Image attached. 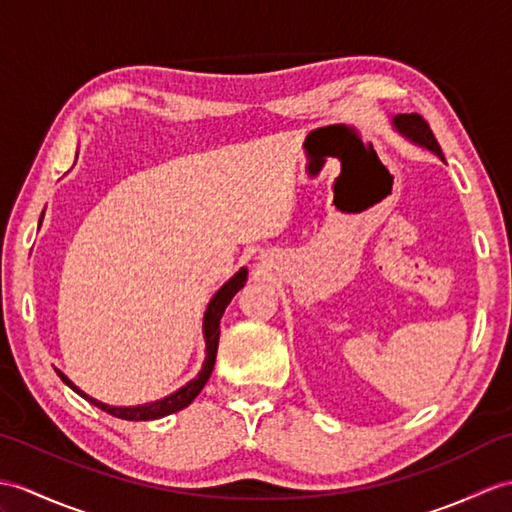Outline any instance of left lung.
<instances>
[{
	"label": "left lung",
	"mask_w": 512,
	"mask_h": 512,
	"mask_svg": "<svg viewBox=\"0 0 512 512\" xmlns=\"http://www.w3.org/2000/svg\"><path fill=\"white\" fill-rule=\"evenodd\" d=\"M395 126L401 130L403 135L410 137L412 141H417V144L425 146L427 150L436 152L438 157H441V159L445 161L443 152H441V146H438V141H436V137H434V133H432L430 124H427L421 115H417V113H410V115L403 113V115H397V117H395Z\"/></svg>",
	"instance_id": "8db88e82"
}]
</instances>
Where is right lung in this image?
<instances>
[{
	"mask_svg": "<svg viewBox=\"0 0 512 512\" xmlns=\"http://www.w3.org/2000/svg\"><path fill=\"white\" fill-rule=\"evenodd\" d=\"M244 283H246V268H242L240 272H237V275L231 281L224 283L222 288L216 292V296H213V299H211L207 312H205V323H202V329H205V340H207L205 364H202V371H200V375L196 379H192V382H189L187 386H183L181 390H176L174 395H170V397H165L161 401H154V403H146V406H137V408H113V406H106V403H100V401L91 399L89 395H85V392L71 384L61 371H56V373L71 390H76L80 397H85L87 401L93 403V406H98L100 410L113 414V417H117V419L152 421V419L168 417V414H172V412L183 410L185 406H189V403H192L198 397V392L205 388V384H207V379H209V375L213 371V364H216L218 340H220V318H222L224 310H227V305L231 303L233 296L244 288Z\"/></svg>",
	"mask_w": 512,
	"mask_h": 512,
	"instance_id": "right-lung-1",
	"label": "right lung"
}]
</instances>
